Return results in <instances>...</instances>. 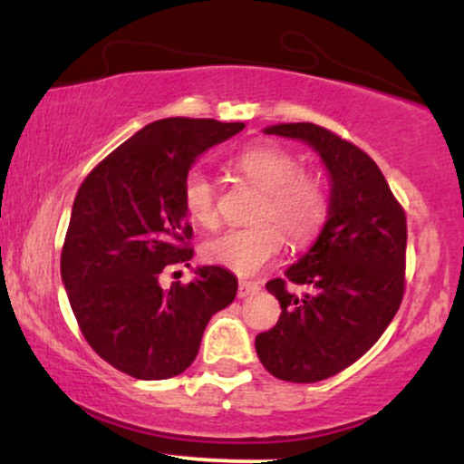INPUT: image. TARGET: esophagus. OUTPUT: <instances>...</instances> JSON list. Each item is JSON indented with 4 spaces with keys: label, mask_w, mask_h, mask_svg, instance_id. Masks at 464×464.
<instances>
[{
    "label": "esophagus",
    "mask_w": 464,
    "mask_h": 464,
    "mask_svg": "<svg viewBox=\"0 0 464 464\" xmlns=\"http://www.w3.org/2000/svg\"><path fill=\"white\" fill-rule=\"evenodd\" d=\"M259 292V284H255V281H239L237 285V296L239 299H246V296H253Z\"/></svg>",
    "instance_id": "34e87169"
}]
</instances>
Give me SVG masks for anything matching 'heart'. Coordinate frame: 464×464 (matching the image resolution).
Returning <instances> with one entry per match:
<instances>
[{
	"instance_id": "obj_1",
	"label": "heart",
	"mask_w": 464,
	"mask_h": 464,
	"mask_svg": "<svg viewBox=\"0 0 464 464\" xmlns=\"http://www.w3.org/2000/svg\"><path fill=\"white\" fill-rule=\"evenodd\" d=\"M233 168L262 189L253 209L257 222L207 239L202 255L231 273L255 275L281 253L285 236L295 246L318 236L329 214V194L318 174L301 169L299 159L279 146H250L233 159ZM183 205L200 227L218 225L216 185L198 169H191L183 180Z\"/></svg>"
}]
</instances>
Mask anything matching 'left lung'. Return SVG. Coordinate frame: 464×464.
Here are the masks:
<instances>
[{"label":"left lung","instance_id":"8db88e82","mask_svg":"<svg viewBox=\"0 0 464 464\" xmlns=\"http://www.w3.org/2000/svg\"><path fill=\"white\" fill-rule=\"evenodd\" d=\"M266 132L310 143L332 174L321 236L285 276L266 284L279 299L281 316L255 338L266 371L312 384L360 360L395 318L406 292V211L355 143L310 121ZM290 283L306 292L292 295Z\"/></svg>","mask_w":464,"mask_h":464}]
</instances>
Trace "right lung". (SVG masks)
Here are the masks:
<instances>
[{
	"instance_id": "obj_1",
	"label": "right lung",
	"mask_w": 464,
	"mask_h": 464,
	"mask_svg": "<svg viewBox=\"0 0 464 464\" xmlns=\"http://www.w3.org/2000/svg\"><path fill=\"white\" fill-rule=\"evenodd\" d=\"M242 129V121L189 117L152 121L80 185L61 253L63 284L89 347L126 375H180L211 316L236 299V275L220 266H202L194 281L169 290L159 276L194 257L183 205L191 165Z\"/></svg>"
}]
</instances>
